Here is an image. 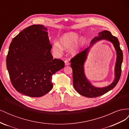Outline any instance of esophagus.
<instances>
[{"label":"esophagus","instance_id":"34e87169","mask_svg":"<svg viewBox=\"0 0 129 129\" xmlns=\"http://www.w3.org/2000/svg\"><path fill=\"white\" fill-rule=\"evenodd\" d=\"M64 63L66 66H68L69 64V62L68 61V60H65L64 61Z\"/></svg>","mask_w":129,"mask_h":129}]
</instances>
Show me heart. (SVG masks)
Instances as JSON below:
<instances>
[{
  "label": "heart",
  "instance_id": "heart-1",
  "mask_svg": "<svg viewBox=\"0 0 129 129\" xmlns=\"http://www.w3.org/2000/svg\"><path fill=\"white\" fill-rule=\"evenodd\" d=\"M79 36L78 34L75 32H68L63 34L60 38L61 44H60L59 42H55L53 45V50L57 52H61L63 50L62 46L66 49L71 48L77 42L79 39ZM78 42H81V40H79ZM72 52L73 53H75V50H73Z\"/></svg>",
  "mask_w": 129,
  "mask_h": 129
}]
</instances>
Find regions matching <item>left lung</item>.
Here are the masks:
<instances>
[{
    "label": "left lung",
    "instance_id": "left-lung-1",
    "mask_svg": "<svg viewBox=\"0 0 129 129\" xmlns=\"http://www.w3.org/2000/svg\"><path fill=\"white\" fill-rule=\"evenodd\" d=\"M105 40L111 42L114 45L117 54V59L115 68V79L108 86L97 88L92 86L86 79L84 71V64L86 59L89 48L100 40ZM71 67L73 69V85L76 91L83 96L93 98L104 95L114 88L118 82L121 75V68L123 62V52L119 46L118 39L113 36L108 30H103L99 33L91 40L89 47L75 55L71 60Z\"/></svg>",
    "mask_w": 129,
    "mask_h": 129
}]
</instances>
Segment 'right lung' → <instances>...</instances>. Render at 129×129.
<instances>
[{"instance_id":"obj_1","label":"right lung","mask_w":129,"mask_h":129,"mask_svg":"<svg viewBox=\"0 0 129 129\" xmlns=\"http://www.w3.org/2000/svg\"><path fill=\"white\" fill-rule=\"evenodd\" d=\"M48 29L42 25L27 27L15 37L10 45L6 66L12 84L26 96L38 97L53 88L52 76L64 67L53 58Z\"/></svg>"}]
</instances>
